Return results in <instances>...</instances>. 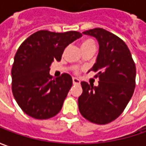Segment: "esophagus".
Wrapping results in <instances>:
<instances>
[{
	"label": "esophagus",
	"instance_id": "obj_1",
	"mask_svg": "<svg viewBox=\"0 0 146 146\" xmlns=\"http://www.w3.org/2000/svg\"><path fill=\"white\" fill-rule=\"evenodd\" d=\"M72 81H73V84H80V80L79 79L76 78V77H74V78L72 79Z\"/></svg>",
	"mask_w": 146,
	"mask_h": 146
}]
</instances>
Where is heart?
Wrapping results in <instances>:
<instances>
[{
    "instance_id": "heart-1",
    "label": "heart",
    "mask_w": 146,
    "mask_h": 146,
    "mask_svg": "<svg viewBox=\"0 0 146 146\" xmlns=\"http://www.w3.org/2000/svg\"><path fill=\"white\" fill-rule=\"evenodd\" d=\"M85 46H95V42L92 39H86L82 42V47ZM77 71V70H76Z\"/></svg>"
}]
</instances>
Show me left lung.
<instances>
[{
    "mask_svg": "<svg viewBox=\"0 0 146 146\" xmlns=\"http://www.w3.org/2000/svg\"><path fill=\"white\" fill-rule=\"evenodd\" d=\"M83 34L99 43V53L91 70L97 72L98 86L81 82L83 93L78 99L84 118L97 124L116 119L126 108L136 86V66L129 48L115 34L94 28Z\"/></svg>",
    "mask_w": 146,
    "mask_h": 146,
    "instance_id": "left-lung-1",
    "label": "left lung"
}]
</instances>
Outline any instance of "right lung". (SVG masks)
Wrapping results in <instances>:
<instances>
[{
  "label": "right lung",
  "mask_w": 146,
  "mask_h": 146,
  "mask_svg": "<svg viewBox=\"0 0 146 146\" xmlns=\"http://www.w3.org/2000/svg\"><path fill=\"white\" fill-rule=\"evenodd\" d=\"M80 32L58 33L41 30L21 44L11 70L12 92L20 108L36 119L58 114L72 86V78L63 73L53 79L50 65L59 62L65 48L81 36Z\"/></svg>",
  "instance_id": "obj_1"
}]
</instances>
